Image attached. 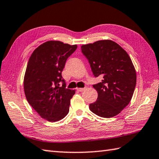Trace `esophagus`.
Returning a JSON list of instances; mask_svg holds the SVG:
<instances>
[{"label": "esophagus", "instance_id": "esophagus-1", "mask_svg": "<svg viewBox=\"0 0 159 159\" xmlns=\"http://www.w3.org/2000/svg\"><path fill=\"white\" fill-rule=\"evenodd\" d=\"M87 89V87H84V88H77V91L79 92H83Z\"/></svg>", "mask_w": 159, "mask_h": 159}]
</instances>
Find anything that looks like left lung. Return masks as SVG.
Here are the masks:
<instances>
[{
  "mask_svg": "<svg viewBox=\"0 0 159 159\" xmlns=\"http://www.w3.org/2000/svg\"><path fill=\"white\" fill-rule=\"evenodd\" d=\"M81 50L94 76L103 78L93 85L98 98L89 104V109L102 117L117 116L129 104L136 86V71L129 55L109 39L83 45Z\"/></svg>",
  "mask_w": 159,
  "mask_h": 159,
  "instance_id": "obj_1",
  "label": "left lung"
}]
</instances>
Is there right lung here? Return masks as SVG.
I'll return each mask as SVG.
<instances>
[{
  "instance_id": "obj_1",
  "label": "right lung",
  "mask_w": 159,
  "mask_h": 159,
  "mask_svg": "<svg viewBox=\"0 0 159 159\" xmlns=\"http://www.w3.org/2000/svg\"><path fill=\"white\" fill-rule=\"evenodd\" d=\"M77 45L48 41L38 46L29 60L24 78L28 102L43 119L57 121L69 112L75 91L67 89L61 72Z\"/></svg>"
}]
</instances>
